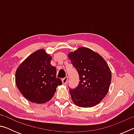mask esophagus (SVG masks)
<instances>
[{"instance_id":"obj_1","label":"esophagus","mask_w":134,"mask_h":134,"mask_svg":"<svg viewBox=\"0 0 134 134\" xmlns=\"http://www.w3.org/2000/svg\"><path fill=\"white\" fill-rule=\"evenodd\" d=\"M68 80H69V78H68V77H65L63 78L62 79V82L63 85H65V84H67Z\"/></svg>"}]
</instances>
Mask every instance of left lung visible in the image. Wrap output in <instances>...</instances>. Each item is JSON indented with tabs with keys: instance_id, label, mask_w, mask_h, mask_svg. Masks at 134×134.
<instances>
[{
	"instance_id": "1",
	"label": "left lung",
	"mask_w": 134,
	"mask_h": 134,
	"mask_svg": "<svg viewBox=\"0 0 134 134\" xmlns=\"http://www.w3.org/2000/svg\"><path fill=\"white\" fill-rule=\"evenodd\" d=\"M68 56L80 80L77 87L69 90L72 102L82 108L99 104L108 93L112 79L106 61L98 53L85 47L71 52Z\"/></svg>"
}]
</instances>
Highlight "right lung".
<instances>
[{"label":"right lung","instance_id":"obj_1","mask_svg":"<svg viewBox=\"0 0 134 134\" xmlns=\"http://www.w3.org/2000/svg\"><path fill=\"white\" fill-rule=\"evenodd\" d=\"M51 56L41 49L28 57L16 71V85L23 96L31 102L43 103L53 97L58 85L56 68L51 64Z\"/></svg>","mask_w":134,"mask_h":134}]
</instances>
